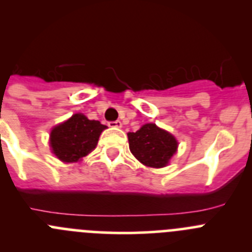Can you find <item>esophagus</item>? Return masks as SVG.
Instances as JSON below:
<instances>
[{
    "instance_id": "34e87169",
    "label": "esophagus",
    "mask_w": 252,
    "mask_h": 252,
    "mask_svg": "<svg viewBox=\"0 0 252 252\" xmlns=\"http://www.w3.org/2000/svg\"><path fill=\"white\" fill-rule=\"evenodd\" d=\"M108 126H113V128H121L122 126V122L121 121H114V122H109Z\"/></svg>"
}]
</instances>
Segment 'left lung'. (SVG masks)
I'll return each mask as SVG.
<instances>
[{
  "mask_svg": "<svg viewBox=\"0 0 252 252\" xmlns=\"http://www.w3.org/2000/svg\"><path fill=\"white\" fill-rule=\"evenodd\" d=\"M129 149L140 163L152 168H163L178 148V142L168 131L149 123L135 133H128Z\"/></svg>",
  "mask_w": 252,
  "mask_h": 252,
  "instance_id": "left-lung-1",
  "label": "left lung"
}]
</instances>
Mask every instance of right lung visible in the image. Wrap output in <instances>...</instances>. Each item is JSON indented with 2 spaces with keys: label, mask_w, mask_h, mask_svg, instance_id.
I'll return each mask as SVG.
<instances>
[{
  "label": "right lung",
  "mask_w": 252,
  "mask_h": 252,
  "mask_svg": "<svg viewBox=\"0 0 252 252\" xmlns=\"http://www.w3.org/2000/svg\"><path fill=\"white\" fill-rule=\"evenodd\" d=\"M105 126L98 121H89L86 115L74 114L67 122L51 131V147L60 160L78 161L97 147L99 135Z\"/></svg>",
  "instance_id": "right-lung-1"
}]
</instances>
